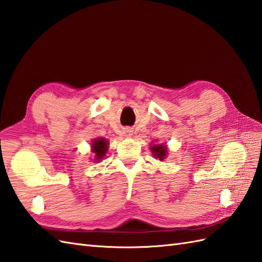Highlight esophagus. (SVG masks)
<instances>
[{
  "mask_svg": "<svg viewBox=\"0 0 262 262\" xmlns=\"http://www.w3.org/2000/svg\"><path fill=\"white\" fill-rule=\"evenodd\" d=\"M132 130L131 129H125L124 131H123V136L125 137V138H130L131 136H132Z\"/></svg>",
  "mask_w": 262,
  "mask_h": 262,
  "instance_id": "34e87169",
  "label": "esophagus"
}]
</instances>
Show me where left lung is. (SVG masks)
Returning a JSON list of instances; mask_svg holds the SVG:
<instances>
[{
	"mask_svg": "<svg viewBox=\"0 0 262 262\" xmlns=\"http://www.w3.org/2000/svg\"><path fill=\"white\" fill-rule=\"evenodd\" d=\"M151 151L153 153V156L156 157V159L158 158L160 161L164 160V158L168 153L167 146H165L164 144H155L153 146H151Z\"/></svg>",
	"mask_w": 262,
	"mask_h": 262,
	"instance_id": "8db88e82",
	"label": "left lung"
}]
</instances>
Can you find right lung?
<instances>
[{"instance_id": "right-lung-1", "label": "right lung", "mask_w": 262, "mask_h": 262, "mask_svg": "<svg viewBox=\"0 0 262 262\" xmlns=\"http://www.w3.org/2000/svg\"><path fill=\"white\" fill-rule=\"evenodd\" d=\"M91 146H92V152L94 153V158H95L94 160H97V162H99L100 160H102V158H103L106 153L109 142H107V140L103 138H98L93 140Z\"/></svg>"}]
</instances>
